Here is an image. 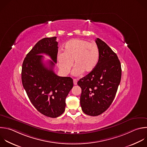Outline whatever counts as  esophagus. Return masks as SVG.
Returning <instances> with one entry per match:
<instances>
[{
    "label": "esophagus",
    "instance_id": "obj_1",
    "mask_svg": "<svg viewBox=\"0 0 147 147\" xmlns=\"http://www.w3.org/2000/svg\"><path fill=\"white\" fill-rule=\"evenodd\" d=\"M73 82L74 85H77V80L76 79H74L73 80Z\"/></svg>",
    "mask_w": 147,
    "mask_h": 147
}]
</instances>
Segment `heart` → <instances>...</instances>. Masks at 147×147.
Segmentation results:
<instances>
[{"label": "heart", "mask_w": 147, "mask_h": 147, "mask_svg": "<svg viewBox=\"0 0 147 147\" xmlns=\"http://www.w3.org/2000/svg\"><path fill=\"white\" fill-rule=\"evenodd\" d=\"M99 57V49L95 43L73 39L66 42L63 53H58L57 60L60 69L65 73L70 71L74 61V74L80 75L83 72L88 73L93 70L98 64Z\"/></svg>", "instance_id": "heart-1"}]
</instances>
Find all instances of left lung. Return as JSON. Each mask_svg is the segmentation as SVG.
Masks as SVG:
<instances>
[{
	"mask_svg": "<svg viewBox=\"0 0 147 147\" xmlns=\"http://www.w3.org/2000/svg\"><path fill=\"white\" fill-rule=\"evenodd\" d=\"M96 43L99 49L98 64L93 70L77 82L81 88L80 105L90 116L102 114L110 106L121 79V65L117 54L101 39Z\"/></svg>",
	"mask_w": 147,
	"mask_h": 147,
	"instance_id": "1",
	"label": "left lung"
}]
</instances>
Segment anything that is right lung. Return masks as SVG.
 Returning a JSON list of instances; mask_svg holds the SVG:
<instances>
[{"instance_id": "1", "label": "right lung", "mask_w": 147, "mask_h": 147, "mask_svg": "<svg viewBox=\"0 0 147 147\" xmlns=\"http://www.w3.org/2000/svg\"><path fill=\"white\" fill-rule=\"evenodd\" d=\"M57 37H47L38 41L26 55L22 63V85L33 106L45 116L57 118L65 110L66 98L73 86L69 77H60L54 71L57 62ZM44 53L53 61L43 62Z\"/></svg>"}]
</instances>
